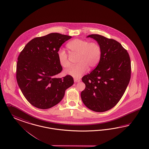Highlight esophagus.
I'll return each mask as SVG.
<instances>
[{
    "label": "esophagus",
    "mask_w": 149,
    "mask_h": 149,
    "mask_svg": "<svg viewBox=\"0 0 149 149\" xmlns=\"http://www.w3.org/2000/svg\"><path fill=\"white\" fill-rule=\"evenodd\" d=\"M80 81H81V79H77V78L74 79V82H75V83L79 82Z\"/></svg>",
    "instance_id": "obj_1"
}]
</instances>
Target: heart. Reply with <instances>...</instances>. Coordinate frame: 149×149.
Here are the masks:
<instances>
[{
    "label": "heart",
    "mask_w": 149,
    "mask_h": 149,
    "mask_svg": "<svg viewBox=\"0 0 149 149\" xmlns=\"http://www.w3.org/2000/svg\"><path fill=\"white\" fill-rule=\"evenodd\" d=\"M67 48L71 54L78 55L77 65L66 70L65 74L71 76L76 78L83 76L89 67L91 69L96 67L101 56V48L96 42H89L88 40L75 39L67 44ZM58 58L60 64L63 67L70 66L67 54L63 50H59Z\"/></svg>",
    "instance_id": "heart-1"
}]
</instances>
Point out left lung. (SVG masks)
I'll return each instance as SVG.
<instances>
[{"label": "left lung", "mask_w": 149, "mask_h": 149, "mask_svg": "<svg viewBox=\"0 0 149 149\" xmlns=\"http://www.w3.org/2000/svg\"><path fill=\"white\" fill-rule=\"evenodd\" d=\"M86 37L95 39L100 45L101 56L96 68L82 77L86 88L81 92V99L90 110L105 112L120 100L130 83V55L114 39L99 34H91Z\"/></svg>", "instance_id": "8db88e82"}]
</instances>
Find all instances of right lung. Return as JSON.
Returning <instances> with one entry per match:
<instances>
[{
    "instance_id": "add662e5",
    "label": "right lung",
    "mask_w": 149,
    "mask_h": 149,
    "mask_svg": "<svg viewBox=\"0 0 149 149\" xmlns=\"http://www.w3.org/2000/svg\"><path fill=\"white\" fill-rule=\"evenodd\" d=\"M71 36L58 33L32 39L19 54L16 66V79L25 98L34 107L48 109L63 99L65 91L73 84V77L55 76L63 67L58 52Z\"/></svg>"
}]
</instances>
